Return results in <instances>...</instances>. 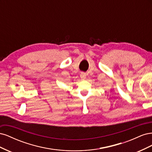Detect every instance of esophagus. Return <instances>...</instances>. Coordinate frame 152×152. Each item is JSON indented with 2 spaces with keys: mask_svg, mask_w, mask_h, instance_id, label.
<instances>
[{
  "mask_svg": "<svg viewBox=\"0 0 152 152\" xmlns=\"http://www.w3.org/2000/svg\"><path fill=\"white\" fill-rule=\"evenodd\" d=\"M86 77V75L85 73H80V78H81V79H85Z\"/></svg>",
  "mask_w": 152,
  "mask_h": 152,
  "instance_id": "34e87169",
  "label": "esophagus"
}]
</instances>
